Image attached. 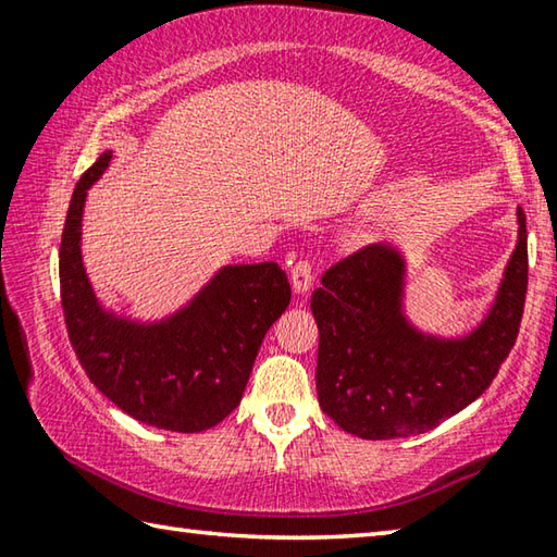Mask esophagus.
I'll use <instances>...</instances> for the list:
<instances>
[{
  "instance_id": "obj_1",
  "label": "esophagus",
  "mask_w": 557,
  "mask_h": 557,
  "mask_svg": "<svg viewBox=\"0 0 557 557\" xmlns=\"http://www.w3.org/2000/svg\"><path fill=\"white\" fill-rule=\"evenodd\" d=\"M289 280H292V289H295L297 295H305V292H309V287H312V282H314L312 262L309 260L295 262L289 270Z\"/></svg>"
}]
</instances>
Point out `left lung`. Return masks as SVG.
<instances>
[{
	"mask_svg": "<svg viewBox=\"0 0 557 557\" xmlns=\"http://www.w3.org/2000/svg\"><path fill=\"white\" fill-rule=\"evenodd\" d=\"M405 260L369 245L329 268L312 295L317 393L338 428L363 440L422 435L474 403L511 354L528 289L525 213L494 307L461 338L422 334L403 314Z\"/></svg>",
	"mask_w": 557,
	"mask_h": 557,
	"instance_id": "left-lung-1",
	"label": "left lung"
}]
</instances>
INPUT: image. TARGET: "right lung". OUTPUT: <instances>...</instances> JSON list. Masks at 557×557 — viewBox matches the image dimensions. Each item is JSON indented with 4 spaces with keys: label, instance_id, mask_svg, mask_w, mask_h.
I'll use <instances>...</instances> for the list:
<instances>
[{
    "label": "right lung",
    "instance_id": "add662e5",
    "mask_svg": "<svg viewBox=\"0 0 557 557\" xmlns=\"http://www.w3.org/2000/svg\"><path fill=\"white\" fill-rule=\"evenodd\" d=\"M112 159L102 152L65 215L59 277L73 351L96 388L132 418L159 430L201 432L240 403L262 338L292 297L277 262L228 265L176 314L139 324L100 307L81 258L88 188Z\"/></svg>",
    "mask_w": 557,
    "mask_h": 557
}]
</instances>
